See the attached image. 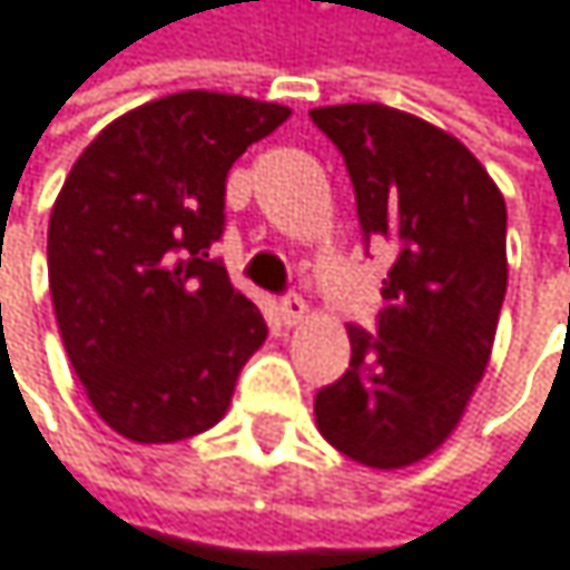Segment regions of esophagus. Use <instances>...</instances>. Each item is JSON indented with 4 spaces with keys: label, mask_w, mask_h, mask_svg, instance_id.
I'll return each mask as SVG.
<instances>
[{
    "label": "esophagus",
    "mask_w": 570,
    "mask_h": 570,
    "mask_svg": "<svg viewBox=\"0 0 570 570\" xmlns=\"http://www.w3.org/2000/svg\"><path fill=\"white\" fill-rule=\"evenodd\" d=\"M279 317H283V324H287V327H297V324L307 317V304H304V297H297V294L283 297V301H279Z\"/></svg>",
    "instance_id": "obj_1"
}]
</instances>
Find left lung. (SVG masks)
<instances>
[{
    "mask_svg": "<svg viewBox=\"0 0 570 570\" xmlns=\"http://www.w3.org/2000/svg\"><path fill=\"white\" fill-rule=\"evenodd\" d=\"M341 149L367 243H387L377 337L347 327L351 367L317 401L321 434L394 471L434 454L488 371L508 291L504 196L451 132L381 106L311 109Z\"/></svg>",
    "mask_w": 570,
    "mask_h": 570,
    "instance_id": "left-lung-1",
    "label": "left lung"
}]
</instances>
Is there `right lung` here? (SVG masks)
Masks as SVG:
<instances>
[{
	"label": "right lung",
	"instance_id": "obj_1",
	"mask_svg": "<svg viewBox=\"0 0 570 570\" xmlns=\"http://www.w3.org/2000/svg\"><path fill=\"white\" fill-rule=\"evenodd\" d=\"M291 116L279 102L173 92L112 119L49 216V294L96 414L136 444L209 431L266 341L209 246L226 173Z\"/></svg>",
	"mask_w": 570,
	"mask_h": 570
}]
</instances>
